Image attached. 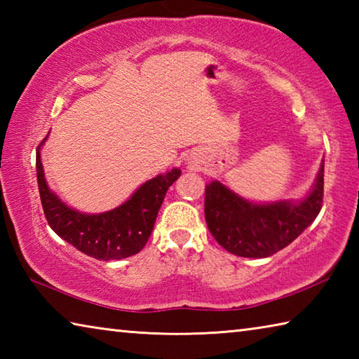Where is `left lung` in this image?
Listing matches in <instances>:
<instances>
[{"label":"left lung","mask_w":359,"mask_h":359,"mask_svg":"<svg viewBox=\"0 0 359 359\" xmlns=\"http://www.w3.org/2000/svg\"><path fill=\"white\" fill-rule=\"evenodd\" d=\"M325 165L311 194L299 204H253L220 182L205 187L204 215L210 234L224 250L244 258H266L290 245L320 214Z\"/></svg>","instance_id":"8db88e82"}]
</instances>
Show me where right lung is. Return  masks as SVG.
Listing matches in <instances>:
<instances>
[{
  "label": "right lung",
  "mask_w": 359,
  "mask_h": 359,
  "mask_svg": "<svg viewBox=\"0 0 359 359\" xmlns=\"http://www.w3.org/2000/svg\"><path fill=\"white\" fill-rule=\"evenodd\" d=\"M36 172L42 210L50 228L77 250L101 261L128 258L142 250L154 231L168 188L180 175L179 169L158 175L137 188L120 208L104 214L87 215L69 209L48 190L39 150L36 154Z\"/></svg>",
  "instance_id": "1"
}]
</instances>
